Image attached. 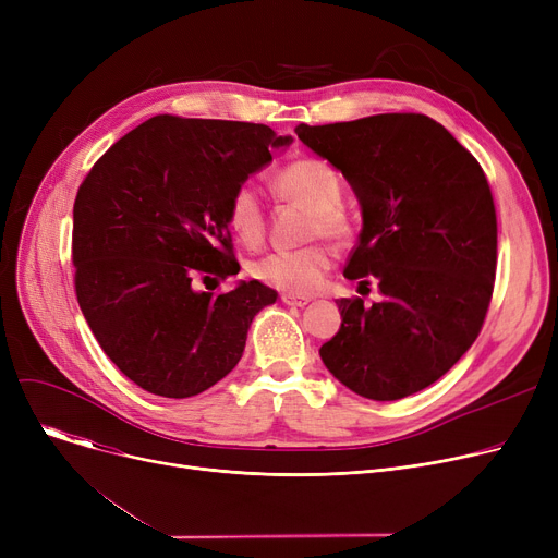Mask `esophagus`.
I'll use <instances>...</instances> for the list:
<instances>
[{
    "mask_svg": "<svg viewBox=\"0 0 558 558\" xmlns=\"http://www.w3.org/2000/svg\"><path fill=\"white\" fill-rule=\"evenodd\" d=\"M280 299L284 305H291V307H305L310 303L307 296H299V294H282Z\"/></svg>",
    "mask_w": 558,
    "mask_h": 558,
    "instance_id": "esophagus-1",
    "label": "esophagus"
}]
</instances>
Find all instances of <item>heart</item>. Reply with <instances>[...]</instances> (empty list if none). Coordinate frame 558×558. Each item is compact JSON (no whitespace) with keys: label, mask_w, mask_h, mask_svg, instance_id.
I'll return each mask as SVG.
<instances>
[{"label":"heart","mask_w":558,"mask_h":558,"mask_svg":"<svg viewBox=\"0 0 558 558\" xmlns=\"http://www.w3.org/2000/svg\"><path fill=\"white\" fill-rule=\"evenodd\" d=\"M276 192L310 210L307 234L345 242L350 238V219L341 208L343 185L339 173L324 160L303 158L287 165L276 175ZM230 230L238 240L255 246L264 238V205L255 185L246 183L230 198ZM332 255L326 246L310 244L294 251H276L253 264V276L287 294H310L330 269Z\"/></svg>","instance_id":"obj_1"}]
</instances>
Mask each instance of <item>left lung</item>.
<instances>
[{"label":"left lung","mask_w":558,"mask_h":558,"mask_svg":"<svg viewBox=\"0 0 558 558\" xmlns=\"http://www.w3.org/2000/svg\"><path fill=\"white\" fill-rule=\"evenodd\" d=\"M343 173L362 208L343 276L379 299L337 301L339 332L318 355L343 387L400 400L444 377L477 339L493 294L497 219L480 162L438 122L414 112L296 126Z\"/></svg>","instance_id":"left-lung-1"}]
</instances>
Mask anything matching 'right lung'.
I'll use <instances>...</instances> for the list:
<instances>
[{
    "mask_svg": "<svg viewBox=\"0 0 558 558\" xmlns=\"http://www.w3.org/2000/svg\"><path fill=\"white\" fill-rule=\"evenodd\" d=\"M294 142L264 124L158 114L117 140L74 201L81 312L104 353L144 391L190 398L244 355L255 314L278 294L240 280L228 294L196 278L240 274L230 198Z\"/></svg>",
    "mask_w": 558,
    "mask_h": 558,
    "instance_id": "obj_1",
    "label": "right lung"
}]
</instances>
